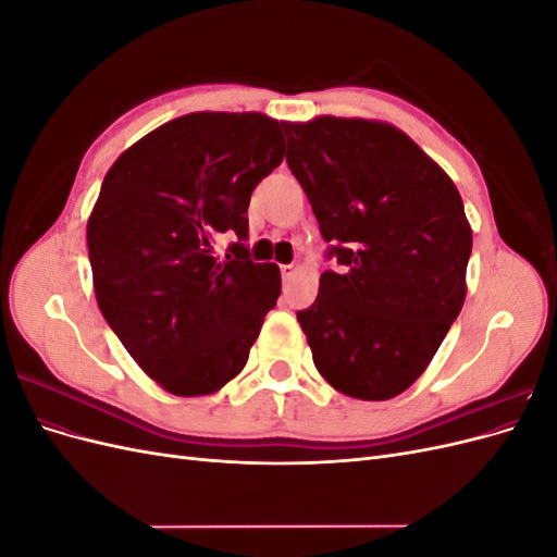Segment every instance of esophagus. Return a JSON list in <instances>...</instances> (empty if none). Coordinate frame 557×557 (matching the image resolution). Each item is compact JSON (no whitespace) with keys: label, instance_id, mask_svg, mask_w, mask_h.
<instances>
[{"label":"esophagus","instance_id":"1","mask_svg":"<svg viewBox=\"0 0 557 557\" xmlns=\"http://www.w3.org/2000/svg\"><path fill=\"white\" fill-rule=\"evenodd\" d=\"M297 274V267L295 264H281V276L283 281H290Z\"/></svg>","mask_w":557,"mask_h":557}]
</instances>
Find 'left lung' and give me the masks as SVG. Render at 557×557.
Segmentation results:
<instances>
[{
    "label": "left lung",
    "instance_id": "8db88e82",
    "mask_svg": "<svg viewBox=\"0 0 557 557\" xmlns=\"http://www.w3.org/2000/svg\"><path fill=\"white\" fill-rule=\"evenodd\" d=\"M334 269L297 311L336 391L381 401L425 372L458 318L471 230L453 181L407 134L360 117L283 123Z\"/></svg>",
    "mask_w": 557,
    "mask_h": 557
}]
</instances>
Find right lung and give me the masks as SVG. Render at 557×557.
<instances>
[{
	"instance_id": "1",
	"label": "right lung",
	"mask_w": 557,
	"mask_h": 557,
	"mask_svg": "<svg viewBox=\"0 0 557 557\" xmlns=\"http://www.w3.org/2000/svg\"><path fill=\"white\" fill-rule=\"evenodd\" d=\"M285 153L260 113H190L127 148L104 176L88 221L99 311L144 372L181 397L237 376L281 272L252 262L248 205ZM238 234L225 259L212 252Z\"/></svg>"
}]
</instances>
